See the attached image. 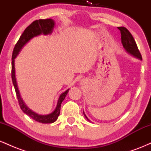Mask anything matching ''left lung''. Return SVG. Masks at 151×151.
I'll return each mask as SVG.
<instances>
[{"instance_id": "8db88e82", "label": "left lung", "mask_w": 151, "mask_h": 151, "mask_svg": "<svg viewBox=\"0 0 151 151\" xmlns=\"http://www.w3.org/2000/svg\"><path fill=\"white\" fill-rule=\"evenodd\" d=\"M118 29L121 32V42H122L123 46L125 48V50L131 55H133V56L136 57L137 58L140 59V60H142L141 54L139 50H138L136 41H135L134 38H133V35L129 32V30L126 28L125 27H118ZM84 114L85 117L87 119V120L89 121V119L86 117L84 112Z\"/></svg>"}]
</instances>
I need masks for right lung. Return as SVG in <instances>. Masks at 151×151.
<instances>
[{
  "instance_id": "obj_1",
  "label": "right lung",
  "mask_w": 151,
  "mask_h": 151,
  "mask_svg": "<svg viewBox=\"0 0 151 151\" xmlns=\"http://www.w3.org/2000/svg\"><path fill=\"white\" fill-rule=\"evenodd\" d=\"M54 25H55V22L54 20L52 19H40V20H35L30 24L27 28L24 30L23 33L21 35L20 38H19L18 41L17 42L16 44L14 47L13 49V55H12V70H11V77L12 81H13V84L14 85V88L15 90V93H16L17 98H18L19 105H20V109L24 113L29 116L30 118L33 119L34 120L38 121V122L42 123V124H51V123L55 122V121L58 119V118L60 115V108H61V104L62 102L65 99L66 95L68 93L69 89L62 93L60 95V98H59L58 105H57L56 109L54 111L52 114H48V115H38L35 114V112L31 111L26 106L22 99L20 97V92L17 86L16 79H15V67H14V60L18 55L19 52L22 49V47L25 45L32 39V37H35V36L39 35L40 34L47 35L50 34L52 32V29Z\"/></svg>"
}]
</instances>
